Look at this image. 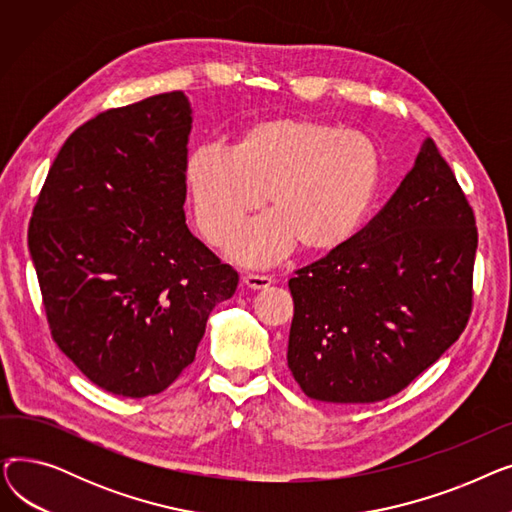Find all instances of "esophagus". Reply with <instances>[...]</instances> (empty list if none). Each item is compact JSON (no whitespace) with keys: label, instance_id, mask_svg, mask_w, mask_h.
<instances>
[{"label":"esophagus","instance_id":"esophagus-1","mask_svg":"<svg viewBox=\"0 0 512 512\" xmlns=\"http://www.w3.org/2000/svg\"><path fill=\"white\" fill-rule=\"evenodd\" d=\"M242 282H245L253 290H261V288L270 286L274 282V278L272 276H263V274H247L245 278H242Z\"/></svg>","mask_w":512,"mask_h":512}]
</instances>
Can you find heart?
I'll return each instance as SVG.
<instances>
[{
	"label": "heart",
	"instance_id": "1",
	"mask_svg": "<svg viewBox=\"0 0 512 512\" xmlns=\"http://www.w3.org/2000/svg\"><path fill=\"white\" fill-rule=\"evenodd\" d=\"M380 174V147L365 132L294 116L247 126L232 151L199 145L184 164L195 222L211 245H222L267 197L270 218L230 242L249 265L272 263L297 242L305 251L340 247L365 220Z\"/></svg>",
	"mask_w": 512,
	"mask_h": 512
}]
</instances>
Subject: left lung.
Here are the masks:
<instances>
[{
  "label": "left lung",
  "instance_id": "left-lung-1",
  "mask_svg": "<svg viewBox=\"0 0 512 512\" xmlns=\"http://www.w3.org/2000/svg\"><path fill=\"white\" fill-rule=\"evenodd\" d=\"M475 213L427 139L375 218L288 280V369L324 402L405 390L459 340L473 311Z\"/></svg>",
  "mask_w": 512,
  "mask_h": 512
}]
</instances>
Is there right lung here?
I'll use <instances>...</instances> for the list:
<instances>
[{
	"mask_svg": "<svg viewBox=\"0 0 512 512\" xmlns=\"http://www.w3.org/2000/svg\"><path fill=\"white\" fill-rule=\"evenodd\" d=\"M191 105L182 91L78 126L33 207L29 249L51 338L105 392H164L195 361L238 274L184 220Z\"/></svg>",
	"mask_w": 512,
	"mask_h": 512,
	"instance_id": "right-lung-1",
	"label": "right lung"
}]
</instances>
